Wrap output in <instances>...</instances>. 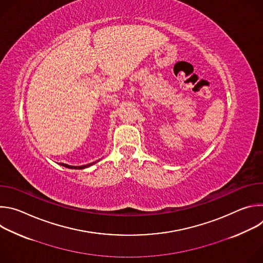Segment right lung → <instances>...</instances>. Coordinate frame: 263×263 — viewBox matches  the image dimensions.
Masks as SVG:
<instances>
[{
  "label": "right lung",
  "instance_id": "right-lung-1",
  "mask_svg": "<svg viewBox=\"0 0 263 263\" xmlns=\"http://www.w3.org/2000/svg\"><path fill=\"white\" fill-rule=\"evenodd\" d=\"M96 162H92V163H88V164H86V165H82V166H72V165H68V164H64V163H60V165H62V166H65V167H67V168H74V170H82V168H85V167H88V166H90V165H92V164H95Z\"/></svg>",
  "mask_w": 263,
  "mask_h": 263
}]
</instances>
